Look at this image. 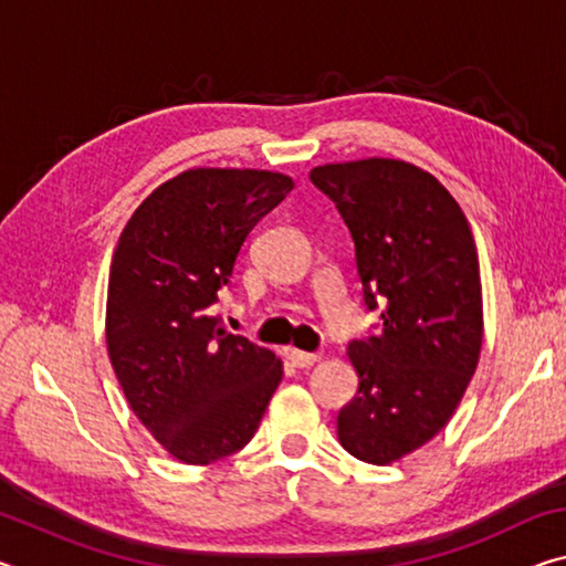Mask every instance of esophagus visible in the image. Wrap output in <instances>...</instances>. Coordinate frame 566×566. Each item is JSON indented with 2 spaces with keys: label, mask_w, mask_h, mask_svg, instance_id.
Listing matches in <instances>:
<instances>
[{
  "label": "esophagus",
  "mask_w": 566,
  "mask_h": 566,
  "mask_svg": "<svg viewBox=\"0 0 566 566\" xmlns=\"http://www.w3.org/2000/svg\"><path fill=\"white\" fill-rule=\"evenodd\" d=\"M322 359V352H302V349H290V361L294 367L306 369L312 367V364H317Z\"/></svg>",
  "instance_id": "esophagus-1"
}]
</instances>
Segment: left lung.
Here are the masks:
<instances>
[{"mask_svg": "<svg viewBox=\"0 0 566 566\" xmlns=\"http://www.w3.org/2000/svg\"><path fill=\"white\" fill-rule=\"evenodd\" d=\"M354 239L364 304L381 327L349 344L359 389L339 409L352 457L397 462L454 415L482 352V282L472 229L454 197L399 159L310 171Z\"/></svg>", "mask_w": 566, "mask_h": 566, "instance_id": "1", "label": "left lung"}]
</instances>
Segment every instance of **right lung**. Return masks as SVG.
<instances>
[{
	"label": "right lung",
	"instance_id": "add662e5",
	"mask_svg": "<svg viewBox=\"0 0 566 566\" xmlns=\"http://www.w3.org/2000/svg\"><path fill=\"white\" fill-rule=\"evenodd\" d=\"M294 181L264 169H187L137 207L114 249L107 349L129 407L185 464L254 437L282 361L212 317L239 249Z\"/></svg>",
	"mask_w": 566,
	"mask_h": 566
}]
</instances>
